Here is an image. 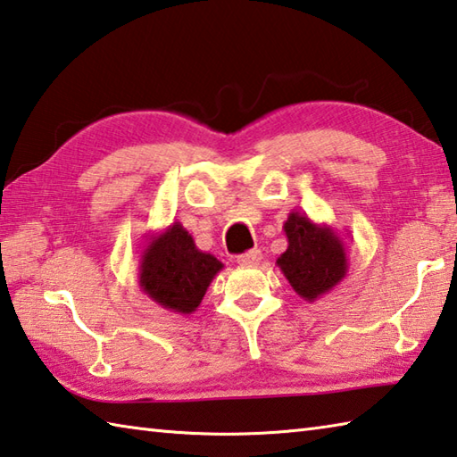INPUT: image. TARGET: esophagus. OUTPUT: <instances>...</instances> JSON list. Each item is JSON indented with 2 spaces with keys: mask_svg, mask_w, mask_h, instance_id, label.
<instances>
[{
  "mask_svg": "<svg viewBox=\"0 0 457 457\" xmlns=\"http://www.w3.org/2000/svg\"><path fill=\"white\" fill-rule=\"evenodd\" d=\"M259 262H262V252H259V249H252V252L237 255V263L244 265V267H253Z\"/></svg>",
  "mask_w": 457,
  "mask_h": 457,
  "instance_id": "1",
  "label": "esophagus"
}]
</instances>
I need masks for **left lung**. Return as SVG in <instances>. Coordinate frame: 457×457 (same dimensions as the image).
I'll return each mask as SVG.
<instances>
[{
  "mask_svg": "<svg viewBox=\"0 0 457 457\" xmlns=\"http://www.w3.org/2000/svg\"><path fill=\"white\" fill-rule=\"evenodd\" d=\"M287 249L277 257L293 291L309 303L333 291L348 271V249L327 223H315L305 213L291 212L283 223Z\"/></svg>",
  "mask_w": 457,
  "mask_h": 457,
  "instance_id": "8db88e82",
  "label": "left lung"
}]
</instances>
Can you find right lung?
<instances>
[{
	"label": "right lung",
	"mask_w": 457,
	"mask_h": 457,
	"mask_svg": "<svg viewBox=\"0 0 457 457\" xmlns=\"http://www.w3.org/2000/svg\"><path fill=\"white\" fill-rule=\"evenodd\" d=\"M223 263L195 247L180 221L148 236L138 262V283L166 311L192 315Z\"/></svg>",
	"instance_id": "1"
}]
</instances>
